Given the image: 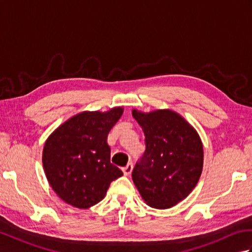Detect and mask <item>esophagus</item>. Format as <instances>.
Listing matches in <instances>:
<instances>
[{
	"label": "esophagus",
	"instance_id": "obj_1",
	"mask_svg": "<svg viewBox=\"0 0 252 252\" xmlns=\"http://www.w3.org/2000/svg\"><path fill=\"white\" fill-rule=\"evenodd\" d=\"M133 170V164L132 163H127L125 168H123V173L125 175H130L132 173Z\"/></svg>",
	"mask_w": 252,
	"mask_h": 252
}]
</instances>
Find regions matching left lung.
Instances as JSON below:
<instances>
[{"label":"left lung","mask_w":252,"mask_h":252,"mask_svg":"<svg viewBox=\"0 0 252 252\" xmlns=\"http://www.w3.org/2000/svg\"><path fill=\"white\" fill-rule=\"evenodd\" d=\"M145 134L146 151L133 169L132 179L148 206L168 209L195 189L202 172L200 136L178 112L132 110Z\"/></svg>","instance_id":"left-lung-1"}]
</instances>
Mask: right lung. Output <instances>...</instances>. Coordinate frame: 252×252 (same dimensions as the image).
<instances>
[{
	"mask_svg": "<svg viewBox=\"0 0 252 252\" xmlns=\"http://www.w3.org/2000/svg\"><path fill=\"white\" fill-rule=\"evenodd\" d=\"M123 114L82 111L69 118L47 137L42 163L51 187L68 205L88 209L104 199L112 181L123 175L110 162L107 136Z\"/></svg>",
	"mask_w": 252,
	"mask_h": 252,
	"instance_id": "right-lung-1",
	"label": "right lung"
}]
</instances>
